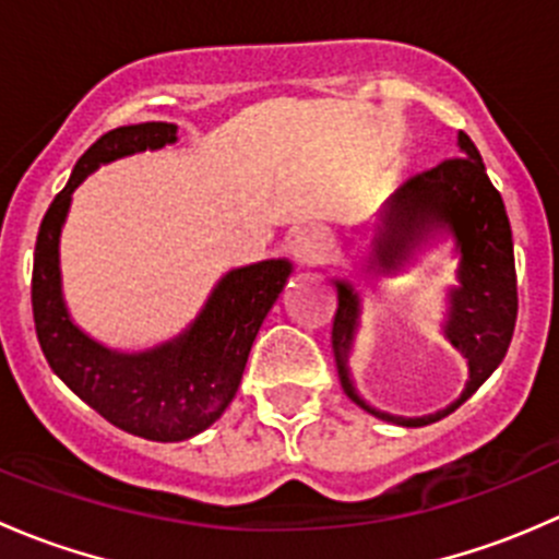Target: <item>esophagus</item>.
<instances>
[{"instance_id":"esophagus-1","label":"esophagus","mask_w":559,"mask_h":559,"mask_svg":"<svg viewBox=\"0 0 559 559\" xmlns=\"http://www.w3.org/2000/svg\"><path fill=\"white\" fill-rule=\"evenodd\" d=\"M292 251L300 262L321 264L326 257V233L319 227H306L295 235L292 240Z\"/></svg>"}]
</instances>
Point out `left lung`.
<instances>
[{"mask_svg":"<svg viewBox=\"0 0 559 559\" xmlns=\"http://www.w3.org/2000/svg\"><path fill=\"white\" fill-rule=\"evenodd\" d=\"M462 156L441 162L432 170L414 175L386 200L376 235V259L394 267L405 253L436 227H449L460 246V286L452 292V319L447 324L449 341L465 354L471 381L456 403L421 419L389 416L365 405L348 381L346 359L357 330L359 302L348 284H337V311L332 319V348L343 392L368 414L403 427H425L460 408L492 370L503 362L516 324V270L511 224L500 191L487 178L476 145L460 132Z\"/></svg>","mask_w":559,"mask_h":559,"instance_id":"1","label":"left lung"}]
</instances>
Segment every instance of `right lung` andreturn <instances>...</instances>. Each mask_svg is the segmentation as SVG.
<instances>
[{
	"label": "right lung",
	"mask_w": 559,
	"mask_h": 559,
	"mask_svg": "<svg viewBox=\"0 0 559 559\" xmlns=\"http://www.w3.org/2000/svg\"><path fill=\"white\" fill-rule=\"evenodd\" d=\"M173 140L175 127L165 121L103 134L45 211L32 270L35 330L50 370L110 425L162 443L197 436L233 403L253 337L292 273L284 259L233 270L183 335L143 354L110 352L72 324L59 284V233L70 194L105 162L162 148Z\"/></svg>",
	"instance_id": "right-lung-1"
}]
</instances>
